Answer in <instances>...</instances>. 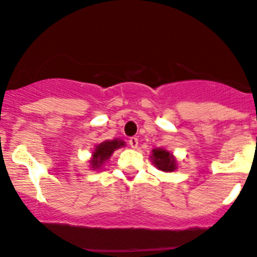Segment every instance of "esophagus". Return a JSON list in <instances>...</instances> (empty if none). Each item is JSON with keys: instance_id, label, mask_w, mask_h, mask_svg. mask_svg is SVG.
Listing matches in <instances>:
<instances>
[{"instance_id": "1", "label": "esophagus", "mask_w": 257, "mask_h": 257, "mask_svg": "<svg viewBox=\"0 0 257 257\" xmlns=\"http://www.w3.org/2000/svg\"><path fill=\"white\" fill-rule=\"evenodd\" d=\"M138 143H139V140H138V138H136V137H133V138H131V139H129V145H131L133 149H137Z\"/></svg>"}]
</instances>
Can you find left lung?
I'll use <instances>...</instances> for the list:
<instances>
[{"label":"left lung","instance_id":"obj_1","mask_svg":"<svg viewBox=\"0 0 257 257\" xmlns=\"http://www.w3.org/2000/svg\"><path fill=\"white\" fill-rule=\"evenodd\" d=\"M153 164L158 167L159 170L164 172H172L177 169L176 159L172 154L165 149H154L153 155H151Z\"/></svg>","mask_w":257,"mask_h":257}]
</instances>
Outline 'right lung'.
<instances>
[{"label":"right lung","mask_w":257,"mask_h":257,"mask_svg":"<svg viewBox=\"0 0 257 257\" xmlns=\"http://www.w3.org/2000/svg\"><path fill=\"white\" fill-rule=\"evenodd\" d=\"M124 142L119 139H113V140H106V142L101 143L96 147V149L92 153V159L90 160L91 167L93 170L99 169L104 161H107L110 158L114 150L119 149V148L124 147Z\"/></svg>","instance_id":"obj_1"}]
</instances>
